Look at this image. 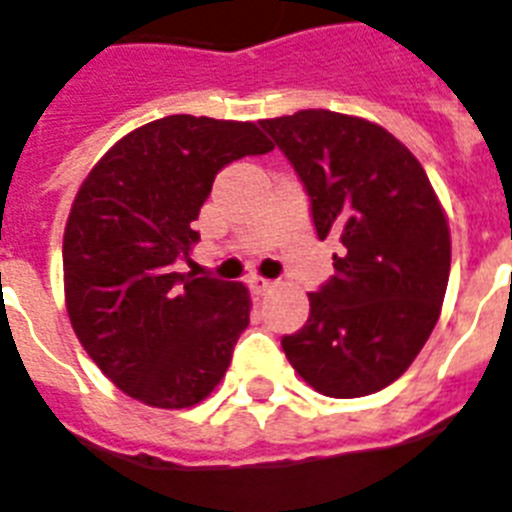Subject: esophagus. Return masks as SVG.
Here are the masks:
<instances>
[{
    "label": "esophagus",
    "mask_w": 512,
    "mask_h": 512,
    "mask_svg": "<svg viewBox=\"0 0 512 512\" xmlns=\"http://www.w3.org/2000/svg\"><path fill=\"white\" fill-rule=\"evenodd\" d=\"M273 286H276V283L270 281V278H263V276H252V278H249V289H252V294H257V296L268 294V291L273 289Z\"/></svg>",
    "instance_id": "34e87169"
}]
</instances>
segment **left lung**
<instances>
[{"instance_id": "left-lung-1", "label": "left lung", "mask_w": 512, "mask_h": 512, "mask_svg": "<svg viewBox=\"0 0 512 512\" xmlns=\"http://www.w3.org/2000/svg\"><path fill=\"white\" fill-rule=\"evenodd\" d=\"M336 239V276L309 294V320L281 346L307 385L362 398L411 367L440 317L450 229L427 171L385 127L338 111L263 119Z\"/></svg>"}]
</instances>
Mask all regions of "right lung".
<instances>
[{
    "label": "right lung",
    "mask_w": 512,
    "mask_h": 512,
    "mask_svg": "<svg viewBox=\"0 0 512 512\" xmlns=\"http://www.w3.org/2000/svg\"><path fill=\"white\" fill-rule=\"evenodd\" d=\"M273 143L255 122L174 114L124 135L90 169L64 229L77 341L119 390L156 409L205 401L249 325L244 283L176 273L226 163Z\"/></svg>",
    "instance_id": "right-lung-1"
}]
</instances>
